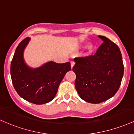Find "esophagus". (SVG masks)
I'll return each instance as SVG.
<instances>
[{"label": "esophagus", "instance_id": "obj_1", "mask_svg": "<svg viewBox=\"0 0 134 134\" xmlns=\"http://www.w3.org/2000/svg\"><path fill=\"white\" fill-rule=\"evenodd\" d=\"M70 63H71V68H73V67L74 66V65H75V62L73 61H71V62H70Z\"/></svg>", "mask_w": 134, "mask_h": 134}]
</instances>
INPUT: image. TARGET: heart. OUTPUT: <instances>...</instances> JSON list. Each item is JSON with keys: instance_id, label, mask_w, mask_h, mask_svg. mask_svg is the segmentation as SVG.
Listing matches in <instances>:
<instances>
[{"instance_id": "heart-1", "label": "heart", "mask_w": 134, "mask_h": 134, "mask_svg": "<svg viewBox=\"0 0 134 134\" xmlns=\"http://www.w3.org/2000/svg\"><path fill=\"white\" fill-rule=\"evenodd\" d=\"M87 46V44H83V46H82V47H85ZM94 50H95V46H94L93 44H90L89 46H88L87 47V55H90L92 53H93Z\"/></svg>"}]
</instances>
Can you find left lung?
I'll use <instances>...</instances> for the list:
<instances>
[{"label":"left lung","mask_w":134,"mask_h":134,"mask_svg":"<svg viewBox=\"0 0 134 134\" xmlns=\"http://www.w3.org/2000/svg\"><path fill=\"white\" fill-rule=\"evenodd\" d=\"M96 54L74 59L75 86L80 97L89 103L98 104L109 99L119 89L124 66L119 47L104 36Z\"/></svg>","instance_id":"1"}]
</instances>
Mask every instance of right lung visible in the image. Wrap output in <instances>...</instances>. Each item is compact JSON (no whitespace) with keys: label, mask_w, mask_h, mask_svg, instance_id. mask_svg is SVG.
I'll return each instance as SVG.
<instances>
[{"label":"right lung","mask_w":134,"mask_h":134,"mask_svg":"<svg viewBox=\"0 0 134 134\" xmlns=\"http://www.w3.org/2000/svg\"><path fill=\"white\" fill-rule=\"evenodd\" d=\"M30 40L25 38L16 48L10 64V76L20 97L30 103L43 104L54 98L64 75L71 70V64L51 61L38 68H30L23 59L24 49Z\"/></svg>","instance_id":"add662e5"}]
</instances>
